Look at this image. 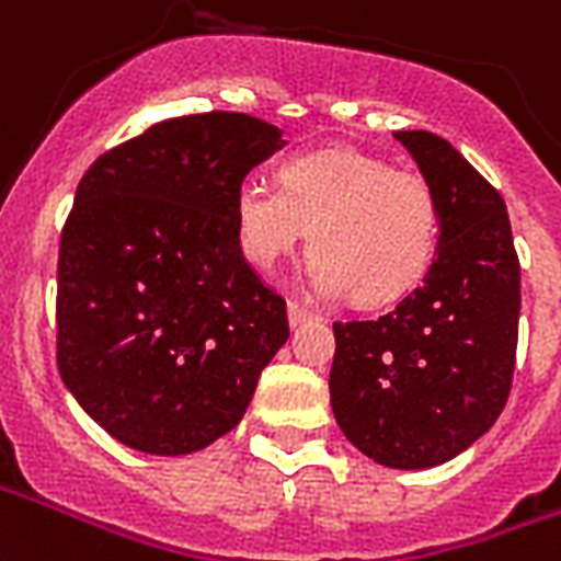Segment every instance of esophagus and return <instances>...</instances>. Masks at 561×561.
Listing matches in <instances>:
<instances>
[{"mask_svg":"<svg viewBox=\"0 0 561 561\" xmlns=\"http://www.w3.org/2000/svg\"><path fill=\"white\" fill-rule=\"evenodd\" d=\"M288 320H290V327H299V323H309V320H314V311H311L309 306L297 302V299H290V302H288Z\"/></svg>","mask_w":561,"mask_h":561,"instance_id":"34e87169","label":"esophagus"}]
</instances>
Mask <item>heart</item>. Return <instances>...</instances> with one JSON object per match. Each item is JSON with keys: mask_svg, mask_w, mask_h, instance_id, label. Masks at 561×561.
<instances>
[{"mask_svg": "<svg viewBox=\"0 0 561 561\" xmlns=\"http://www.w3.org/2000/svg\"><path fill=\"white\" fill-rule=\"evenodd\" d=\"M234 229L243 255L262 271L276 267L309 234L318 294L385 306L430 271L438 203L421 173L394 170L358 149H320L282 161L279 187L262 179L241 182Z\"/></svg>", "mask_w": 561, "mask_h": 561, "instance_id": "heart-1", "label": "heart"}]
</instances>
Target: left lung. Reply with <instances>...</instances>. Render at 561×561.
Segmentation results:
<instances>
[{
    "instance_id": "left-lung-1",
    "label": "left lung",
    "mask_w": 561,
    "mask_h": 561,
    "mask_svg": "<svg viewBox=\"0 0 561 561\" xmlns=\"http://www.w3.org/2000/svg\"><path fill=\"white\" fill-rule=\"evenodd\" d=\"M438 203L423 282L374 320H337V426L385 468H435L494 426L512 391L520 264L503 196L433 131H394Z\"/></svg>"
}]
</instances>
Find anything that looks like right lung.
<instances>
[{"mask_svg": "<svg viewBox=\"0 0 561 561\" xmlns=\"http://www.w3.org/2000/svg\"><path fill=\"white\" fill-rule=\"evenodd\" d=\"M250 114L149 126L76 187L58 250V370L131 450L185 456L241 423L288 341L285 299L241 252L234 191L285 140Z\"/></svg>", "mask_w": 561, "mask_h": 561, "instance_id": "obj_1", "label": "right lung"}]
</instances>
